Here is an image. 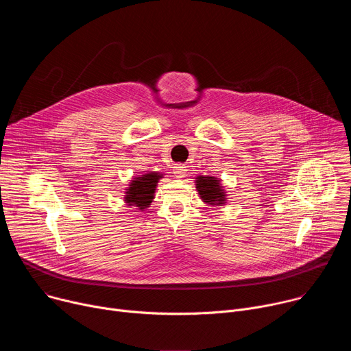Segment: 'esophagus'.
<instances>
[{
    "label": "esophagus",
    "mask_w": 351,
    "mask_h": 351,
    "mask_svg": "<svg viewBox=\"0 0 351 351\" xmlns=\"http://www.w3.org/2000/svg\"><path fill=\"white\" fill-rule=\"evenodd\" d=\"M186 167L184 165H182V164H176L175 167H173V173H175V176L176 178H184V175H186Z\"/></svg>",
    "instance_id": "esophagus-1"
}]
</instances>
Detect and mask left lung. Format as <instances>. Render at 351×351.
Instances as JSON below:
<instances>
[{
	"instance_id": "left-lung-1",
	"label": "left lung",
	"mask_w": 351,
	"mask_h": 351,
	"mask_svg": "<svg viewBox=\"0 0 351 351\" xmlns=\"http://www.w3.org/2000/svg\"><path fill=\"white\" fill-rule=\"evenodd\" d=\"M195 187L203 198V202L211 206H222L225 204V191L221 186V180L214 176H198L195 178Z\"/></svg>"
}]
</instances>
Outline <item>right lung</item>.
Wrapping results in <instances>:
<instances>
[{
    "label": "right lung",
    "instance_id": "1",
    "mask_svg": "<svg viewBox=\"0 0 351 351\" xmlns=\"http://www.w3.org/2000/svg\"><path fill=\"white\" fill-rule=\"evenodd\" d=\"M160 178L162 176L157 172L145 173L138 178H134V180L130 182L125 195V202L128 203V206L137 207L138 210L149 207V204L153 203L156 187Z\"/></svg>",
    "mask_w": 351,
    "mask_h": 351
}]
</instances>
